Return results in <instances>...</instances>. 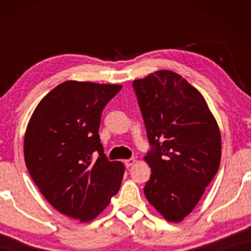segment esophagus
<instances>
[{"mask_svg": "<svg viewBox=\"0 0 251 251\" xmlns=\"http://www.w3.org/2000/svg\"><path fill=\"white\" fill-rule=\"evenodd\" d=\"M136 163V160H135V158H129V159H126L125 160V166L126 167H130V166H133V165Z\"/></svg>", "mask_w": 251, "mask_h": 251, "instance_id": "esophagus-1", "label": "esophagus"}]
</instances>
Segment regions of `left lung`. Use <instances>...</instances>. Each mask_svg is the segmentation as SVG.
Masks as SVG:
<instances>
[{
    "label": "left lung",
    "mask_w": 251,
    "mask_h": 251,
    "mask_svg": "<svg viewBox=\"0 0 251 251\" xmlns=\"http://www.w3.org/2000/svg\"><path fill=\"white\" fill-rule=\"evenodd\" d=\"M133 87L151 150L144 193L172 223L193 211L218 172L222 136L197 88L175 72L163 70L136 79Z\"/></svg>",
    "instance_id": "obj_1"
}]
</instances>
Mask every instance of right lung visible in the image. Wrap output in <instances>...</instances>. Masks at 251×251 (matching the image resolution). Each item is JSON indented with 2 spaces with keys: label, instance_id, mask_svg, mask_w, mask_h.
Instances as JSON below:
<instances>
[{
  "label": "right lung",
  "instance_id": "right-lung-1",
  "mask_svg": "<svg viewBox=\"0 0 251 251\" xmlns=\"http://www.w3.org/2000/svg\"><path fill=\"white\" fill-rule=\"evenodd\" d=\"M121 90L66 80L40 101L25 131L24 159L33 181L55 209L82 223L96 218L121 188L124 165L107 159L99 134L101 112Z\"/></svg>",
  "mask_w": 251,
  "mask_h": 251
}]
</instances>
